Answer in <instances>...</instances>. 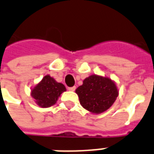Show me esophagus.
Wrapping results in <instances>:
<instances>
[{
    "mask_svg": "<svg viewBox=\"0 0 154 154\" xmlns=\"http://www.w3.org/2000/svg\"><path fill=\"white\" fill-rule=\"evenodd\" d=\"M68 90H70V91H74L76 90V86H72V87H69L68 88Z\"/></svg>",
    "mask_w": 154,
    "mask_h": 154,
    "instance_id": "34e87169",
    "label": "esophagus"
}]
</instances>
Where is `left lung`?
Wrapping results in <instances>:
<instances>
[{
	"mask_svg": "<svg viewBox=\"0 0 154 154\" xmlns=\"http://www.w3.org/2000/svg\"><path fill=\"white\" fill-rule=\"evenodd\" d=\"M81 105L93 114H101L113 105L119 95L116 83L109 77L91 75L76 90Z\"/></svg>",
	"mask_w": 154,
	"mask_h": 154,
	"instance_id": "left-lung-1",
	"label": "left lung"
}]
</instances>
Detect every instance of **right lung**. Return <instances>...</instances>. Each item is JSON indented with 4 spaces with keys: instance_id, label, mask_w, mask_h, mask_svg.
Listing matches in <instances>:
<instances>
[{
    "instance_id": "right-lung-1",
    "label": "right lung",
    "mask_w": 154,
    "mask_h": 154,
    "mask_svg": "<svg viewBox=\"0 0 154 154\" xmlns=\"http://www.w3.org/2000/svg\"><path fill=\"white\" fill-rule=\"evenodd\" d=\"M66 88L62 83H59L50 75H46L39 83L31 90V96L40 107H50L56 104L62 93Z\"/></svg>"
}]
</instances>
